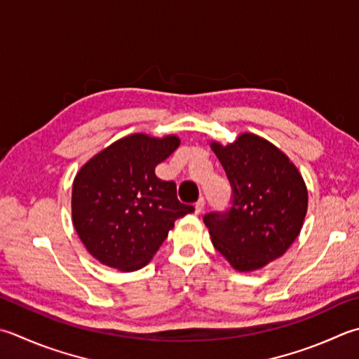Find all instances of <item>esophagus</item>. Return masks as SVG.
I'll return each mask as SVG.
<instances>
[{
  "instance_id": "34e87169",
  "label": "esophagus",
  "mask_w": 359,
  "mask_h": 359,
  "mask_svg": "<svg viewBox=\"0 0 359 359\" xmlns=\"http://www.w3.org/2000/svg\"><path fill=\"white\" fill-rule=\"evenodd\" d=\"M203 205H205V201H203V198H201L198 202L194 203V208H196V213H201L203 210Z\"/></svg>"
}]
</instances>
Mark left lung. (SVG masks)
<instances>
[{
    "label": "left lung",
    "instance_id": "obj_1",
    "mask_svg": "<svg viewBox=\"0 0 359 359\" xmlns=\"http://www.w3.org/2000/svg\"><path fill=\"white\" fill-rule=\"evenodd\" d=\"M231 187L226 212L203 216L213 245L235 269L248 272L282 257L299 236L308 191L297 168L272 143L243 133L213 143Z\"/></svg>",
    "mask_w": 359,
    "mask_h": 359
}]
</instances>
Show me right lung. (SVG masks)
I'll return each instance as SVG.
<instances>
[{
    "label": "right lung",
    "instance_id": "obj_1",
    "mask_svg": "<svg viewBox=\"0 0 359 359\" xmlns=\"http://www.w3.org/2000/svg\"><path fill=\"white\" fill-rule=\"evenodd\" d=\"M175 135L152 138L133 133L87 161L73 184V224L97 262L124 272L151 262L174 221L194 212L177 199L172 180L156 166L177 149Z\"/></svg>",
    "mask_w": 359,
    "mask_h": 359
}]
</instances>
